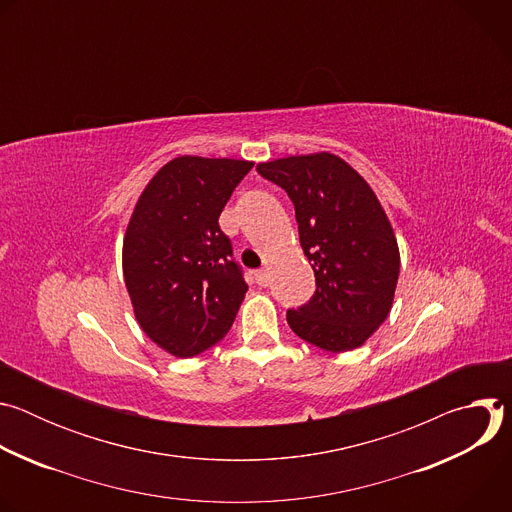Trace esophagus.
<instances>
[{
  "label": "esophagus",
  "mask_w": 512,
  "mask_h": 512,
  "mask_svg": "<svg viewBox=\"0 0 512 512\" xmlns=\"http://www.w3.org/2000/svg\"><path fill=\"white\" fill-rule=\"evenodd\" d=\"M255 281L261 285V287H265V285H269V271L267 269H257L255 271Z\"/></svg>",
  "instance_id": "34e87169"
}]
</instances>
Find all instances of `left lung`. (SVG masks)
Masks as SVG:
<instances>
[{
    "mask_svg": "<svg viewBox=\"0 0 512 512\" xmlns=\"http://www.w3.org/2000/svg\"><path fill=\"white\" fill-rule=\"evenodd\" d=\"M294 202L300 243L316 275L308 304L287 310L302 340L346 352L387 320L399 279V247L373 192L342 158L320 152L257 164Z\"/></svg>",
    "mask_w": 512,
    "mask_h": 512,
    "instance_id": "8db88e82",
    "label": "left lung"
}]
</instances>
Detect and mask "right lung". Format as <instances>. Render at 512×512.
Here are the masks:
<instances>
[{"mask_svg":"<svg viewBox=\"0 0 512 512\" xmlns=\"http://www.w3.org/2000/svg\"><path fill=\"white\" fill-rule=\"evenodd\" d=\"M253 162L180 156L143 188L123 239V277L137 324L190 358L231 330L247 283L218 227Z\"/></svg>","mask_w":512,"mask_h":512,"instance_id":"right-lung-1","label":"right lung"}]
</instances>
